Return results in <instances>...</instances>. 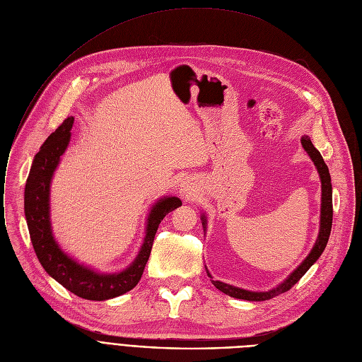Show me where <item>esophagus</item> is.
Returning a JSON list of instances; mask_svg holds the SVG:
<instances>
[{"label": "esophagus", "instance_id": "esophagus-1", "mask_svg": "<svg viewBox=\"0 0 362 362\" xmlns=\"http://www.w3.org/2000/svg\"><path fill=\"white\" fill-rule=\"evenodd\" d=\"M182 192H184V196H185V197H187V199H188V197H189V196H191V192H189V191H188V189H185V188H184V191H182Z\"/></svg>", "mask_w": 362, "mask_h": 362}]
</instances>
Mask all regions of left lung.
Segmentation results:
<instances>
[{
  "label": "left lung",
  "instance_id": "1",
  "mask_svg": "<svg viewBox=\"0 0 362 362\" xmlns=\"http://www.w3.org/2000/svg\"><path fill=\"white\" fill-rule=\"evenodd\" d=\"M301 145L305 149L312 158V160L315 162L316 168L319 171L320 175V181H322V211H320V232H319V238L312 249V252L309 254V257L303 261V264L287 278V280L278 286L276 288L267 291V293H254V291H246L225 283L220 281H211L214 284L216 288H218L220 291H223L225 294L235 297V298H242V300H249V301H264V300H269L278 294L288 291L300 278L308 272V269L319 259V257L322 255V252L325 251L326 243L329 240V235H330V229H332V216H333V207H332V184H330V174L327 170V165L325 163L320 152L313 146L310 137L304 136L301 137ZM203 225H206V218L203 216ZM210 275V274H209Z\"/></svg>",
  "mask_w": 362,
  "mask_h": 362
}]
</instances>
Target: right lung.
Instances as JSON below:
<instances>
[{
    "mask_svg": "<svg viewBox=\"0 0 362 362\" xmlns=\"http://www.w3.org/2000/svg\"><path fill=\"white\" fill-rule=\"evenodd\" d=\"M74 117H68L54 130L36 153L24 189V214L36 257L45 271L66 290L87 300H108L134 288L149 259L153 239L162 218L182 203L177 197L159 200L151 210L145 242L134 262L124 271L111 275L95 274L65 255L54 242L49 217V191L53 171L65 152Z\"/></svg>",
    "mask_w": 362,
    "mask_h": 362,
    "instance_id": "right-lung-1",
    "label": "right lung"
}]
</instances>
